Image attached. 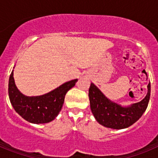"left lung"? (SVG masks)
Wrapping results in <instances>:
<instances>
[{
    "label": "left lung",
    "instance_id": "1",
    "mask_svg": "<svg viewBox=\"0 0 158 158\" xmlns=\"http://www.w3.org/2000/svg\"><path fill=\"white\" fill-rule=\"evenodd\" d=\"M143 100L130 106H122L111 101L93 83L89 90L90 108L96 120L102 126L111 129L127 128L139 120L147 108L150 97V83Z\"/></svg>",
    "mask_w": 158,
    "mask_h": 158
}]
</instances>
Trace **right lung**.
Returning <instances> with one entry per match:
<instances>
[{
	"instance_id": "obj_1",
	"label": "right lung",
	"mask_w": 158,
	"mask_h": 158,
	"mask_svg": "<svg viewBox=\"0 0 158 158\" xmlns=\"http://www.w3.org/2000/svg\"><path fill=\"white\" fill-rule=\"evenodd\" d=\"M77 79L62 84L52 91L36 96L20 93L15 84L13 70L8 81V96L14 110L31 123H47L58 116L64 104L65 96L76 85Z\"/></svg>"
}]
</instances>
